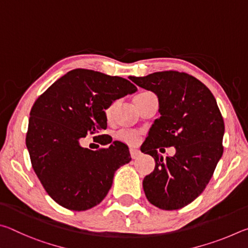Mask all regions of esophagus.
<instances>
[{
	"label": "esophagus",
	"mask_w": 248,
	"mask_h": 248,
	"mask_svg": "<svg viewBox=\"0 0 248 248\" xmlns=\"http://www.w3.org/2000/svg\"><path fill=\"white\" fill-rule=\"evenodd\" d=\"M130 154H131L132 158H139L141 156V151H139L138 149H130Z\"/></svg>",
	"instance_id": "obj_1"
}]
</instances>
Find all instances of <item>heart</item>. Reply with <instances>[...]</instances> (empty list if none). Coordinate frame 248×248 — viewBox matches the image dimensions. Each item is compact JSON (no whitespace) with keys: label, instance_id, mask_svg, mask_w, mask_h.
I'll return each mask as SVG.
<instances>
[{"label":"heart","instance_id":"1","mask_svg":"<svg viewBox=\"0 0 248 248\" xmlns=\"http://www.w3.org/2000/svg\"><path fill=\"white\" fill-rule=\"evenodd\" d=\"M150 94L152 93H150V92H143V93H140L139 95H137L136 97H134V102H136L137 99L144 97V96L150 95ZM117 105H118V102H112L106 108V111L105 112H106L107 117L111 116V114L115 110V108L117 107ZM116 138L119 141L124 142V143H127L129 145H136L140 140V134L137 131H132V130H119V131L116 133Z\"/></svg>","mask_w":248,"mask_h":248}]
</instances>
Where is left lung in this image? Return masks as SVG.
Listing matches in <instances>:
<instances>
[{
  "label": "left lung",
  "instance_id": "1",
  "mask_svg": "<svg viewBox=\"0 0 248 248\" xmlns=\"http://www.w3.org/2000/svg\"><path fill=\"white\" fill-rule=\"evenodd\" d=\"M130 79L159 103L161 117L141 146L156 162L143 179L146 198L159 209H182L204 190L223 154V117L215 96L192 75L162 71ZM170 146L176 154L164 160L157 150Z\"/></svg>",
  "mask_w": 248,
  "mask_h": 248
}]
</instances>
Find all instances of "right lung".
I'll return each mask as SVG.
<instances>
[{
	"instance_id": "add662e5",
	"label": "right lung",
	"mask_w": 248,
	"mask_h": 248,
	"mask_svg": "<svg viewBox=\"0 0 248 248\" xmlns=\"http://www.w3.org/2000/svg\"><path fill=\"white\" fill-rule=\"evenodd\" d=\"M136 91L124 78L75 69L36 99L26 145L37 177L57 203L73 211L95 207L108 194L115 171L131 161L123 142L96 151L79 143L87 133L107 128L109 105ZM97 137L103 145L112 141L107 134Z\"/></svg>"
}]
</instances>
